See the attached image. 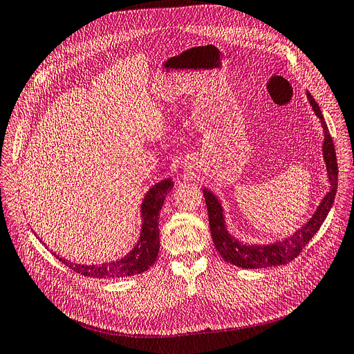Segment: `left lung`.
Masks as SVG:
<instances>
[{
	"mask_svg": "<svg viewBox=\"0 0 354 354\" xmlns=\"http://www.w3.org/2000/svg\"><path fill=\"white\" fill-rule=\"evenodd\" d=\"M308 99L313 107L316 116L322 120V126L324 130V143H323V156L326 161V167H328V174L330 178V192L326 194L320 205L317 207L316 212L313 214L309 223L297 230L290 238L283 239L281 242L270 243V245H247L236 241L234 236H231L225 228L224 216H223V208L220 201L215 198V196L208 192V189H203L207 209H208V220H209V230L211 236L214 241V245L220 255L224 258V261L247 269H258V268H268V266H278L285 265L293 261L302 250L308 245V242L313 238V235L319 231L323 221L328 216L336 193H337V160H336V151L335 145L332 140V136L329 133L328 124H326L323 115L319 109V104L315 102L313 96L308 92Z\"/></svg>",
	"mask_w": 354,
	"mask_h": 354,
	"instance_id": "left-lung-1",
	"label": "left lung"
}]
</instances>
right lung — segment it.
Here are the masks:
<instances>
[{"instance_id": "right-lung-1", "label": "right lung", "mask_w": 354, "mask_h": 354, "mask_svg": "<svg viewBox=\"0 0 354 354\" xmlns=\"http://www.w3.org/2000/svg\"><path fill=\"white\" fill-rule=\"evenodd\" d=\"M173 188L171 180H165L156 184L150 192L146 194L143 205H142V216H143V227L140 232V239L123 259L107 262L102 265H77L71 263L68 259L57 255L62 263L69 266L76 274H80L89 278H126L131 275L142 274L147 270L157 259L160 241H158V220H160V209L165 204L166 196Z\"/></svg>"}]
</instances>
